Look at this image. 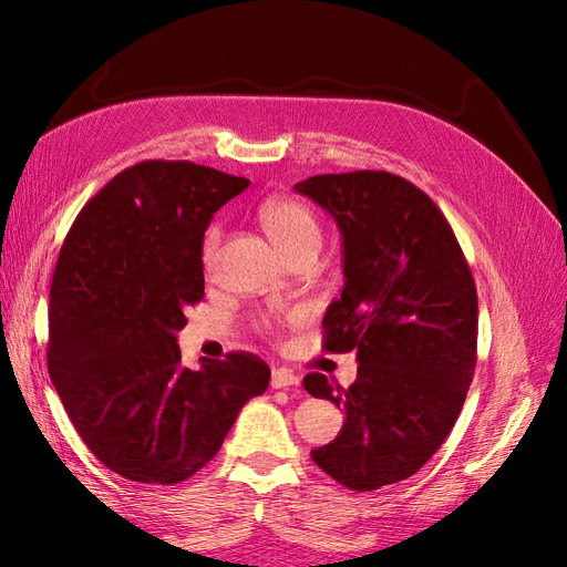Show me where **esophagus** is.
<instances>
[{"instance_id":"1","label":"esophagus","mask_w":567,"mask_h":567,"mask_svg":"<svg viewBox=\"0 0 567 567\" xmlns=\"http://www.w3.org/2000/svg\"><path fill=\"white\" fill-rule=\"evenodd\" d=\"M293 385H300V379L290 369H274L271 371V388L286 390V388H293Z\"/></svg>"}]
</instances>
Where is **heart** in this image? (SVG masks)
Here are the masks:
<instances>
[{"mask_svg": "<svg viewBox=\"0 0 567 567\" xmlns=\"http://www.w3.org/2000/svg\"><path fill=\"white\" fill-rule=\"evenodd\" d=\"M260 221L267 231V236L279 248V252L286 257H296L302 252H317L321 246V225L317 215L307 208L305 203L296 198H271L260 208ZM219 227L213 225L205 234L203 241V260L205 265L213 262L215 250L219 246ZM302 312H290L284 321L300 319ZM281 319H262L260 329L271 331Z\"/></svg>", "mask_w": 567, "mask_h": 567, "instance_id": "b5f03b06", "label": "heart"}]
</instances>
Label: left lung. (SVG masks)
Instances as JSON below:
<instances>
[{"label":"left lung","mask_w":567,"mask_h":567,"mask_svg":"<svg viewBox=\"0 0 567 567\" xmlns=\"http://www.w3.org/2000/svg\"><path fill=\"white\" fill-rule=\"evenodd\" d=\"M342 236L346 286L323 315V348L357 352L346 390L307 373L305 390L346 423L312 450L340 485L371 492L414 475L454 427L475 371L477 293L437 205L411 182L357 169L298 182Z\"/></svg>","instance_id":"8db88e82"}]
</instances>
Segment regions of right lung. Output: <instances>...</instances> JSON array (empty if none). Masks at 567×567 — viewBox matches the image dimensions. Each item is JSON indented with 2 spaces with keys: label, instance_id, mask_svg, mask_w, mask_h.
<instances>
[{
  "label": "right lung",
  "instance_id": "obj_1",
  "mask_svg": "<svg viewBox=\"0 0 567 567\" xmlns=\"http://www.w3.org/2000/svg\"><path fill=\"white\" fill-rule=\"evenodd\" d=\"M248 184L188 161L136 163L84 205L59 252L51 383L92 454L134 483L192 477L269 385L260 357L188 369L177 346L184 310L205 293V229Z\"/></svg>",
  "mask_w": 567,
  "mask_h": 567
}]
</instances>
